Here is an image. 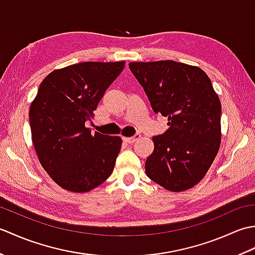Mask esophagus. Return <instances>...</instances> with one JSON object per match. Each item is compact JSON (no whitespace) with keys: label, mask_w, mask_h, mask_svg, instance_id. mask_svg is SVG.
<instances>
[{"label":"esophagus","mask_w":255,"mask_h":255,"mask_svg":"<svg viewBox=\"0 0 255 255\" xmlns=\"http://www.w3.org/2000/svg\"><path fill=\"white\" fill-rule=\"evenodd\" d=\"M140 138V133H136L133 137H125L124 140L126 141L127 143H133L134 141H137V140Z\"/></svg>","instance_id":"obj_1"}]
</instances>
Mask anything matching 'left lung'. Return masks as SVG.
<instances>
[{
	"mask_svg": "<svg viewBox=\"0 0 255 255\" xmlns=\"http://www.w3.org/2000/svg\"><path fill=\"white\" fill-rule=\"evenodd\" d=\"M155 114L167 117L169 129L152 138L145 161L148 177L170 192L196 185L218 153L221 104L202 69L173 60L130 62Z\"/></svg>",
	"mask_w": 255,
	"mask_h": 255,
	"instance_id": "1",
	"label": "left lung"
}]
</instances>
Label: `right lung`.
<instances>
[{"instance_id":"1","label":"right lung","mask_w":255,"mask_h":255,"mask_svg":"<svg viewBox=\"0 0 255 255\" xmlns=\"http://www.w3.org/2000/svg\"><path fill=\"white\" fill-rule=\"evenodd\" d=\"M125 61L81 62L50 72L29 108L31 140L41 166L59 186L86 193L111 176L122 138L95 131L85 122Z\"/></svg>"}]
</instances>
